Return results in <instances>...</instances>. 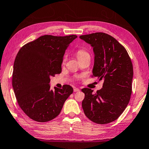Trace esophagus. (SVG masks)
<instances>
[{"mask_svg": "<svg viewBox=\"0 0 149 149\" xmlns=\"http://www.w3.org/2000/svg\"><path fill=\"white\" fill-rule=\"evenodd\" d=\"M80 91V89H78V88H74V92H77V91Z\"/></svg>", "mask_w": 149, "mask_h": 149, "instance_id": "34e87169", "label": "esophagus"}]
</instances>
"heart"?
<instances>
[{
	"mask_svg": "<svg viewBox=\"0 0 149 149\" xmlns=\"http://www.w3.org/2000/svg\"><path fill=\"white\" fill-rule=\"evenodd\" d=\"M77 55L78 59H80V58H82L83 57L87 56H89V54H88V52H87L84 50H82V49L78 50Z\"/></svg>",
	"mask_w": 149,
	"mask_h": 149,
	"instance_id": "b5f03b06",
	"label": "heart"
}]
</instances>
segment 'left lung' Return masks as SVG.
<instances>
[{"instance_id":"left-lung-1","label":"left lung","mask_w":149,"mask_h":149,"mask_svg":"<svg viewBox=\"0 0 149 149\" xmlns=\"http://www.w3.org/2000/svg\"><path fill=\"white\" fill-rule=\"evenodd\" d=\"M80 38L93 47V76L104 80L102 88L95 94L91 89H82L85 94L83 110L91 121L107 124L118 118L130 101L132 63L125 47L107 33L97 32L80 36Z\"/></svg>"}]
</instances>
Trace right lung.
<instances>
[{"instance_id": "1", "label": "right lung", "mask_w": 149, "mask_h": 149, "mask_svg": "<svg viewBox=\"0 0 149 149\" xmlns=\"http://www.w3.org/2000/svg\"><path fill=\"white\" fill-rule=\"evenodd\" d=\"M76 35H45L19 50L13 63L12 86L19 106L30 119L47 122L56 117L73 92L71 86L50 89V77L61 72L65 50Z\"/></svg>"}]
</instances>
